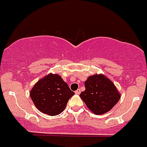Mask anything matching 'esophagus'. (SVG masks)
Returning a JSON list of instances; mask_svg holds the SVG:
<instances>
[{
	"mask_svg": "<svg viewBox=\"0 0 147 147\" xmlns=\"http://www.w3.org/2000/svg\"><path fill=\"white\" fill-rule=\"evenodd\" d=\"M75 94H77V95H79V94L80 93V92H81L80 89H78V90H77L76 91H75Z\"/></svg>",
	"mask_w": 147,
	"mask_h": 147,
	"instance_id": "obj_1",
	"label": "esophagus"
}]
</instances>
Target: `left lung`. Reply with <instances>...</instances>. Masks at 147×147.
<instances>
[{
  "label": "left lung",
  "instance_id": "1",
  "mask_svg": "<svg viewBox=\"0 0 147 147\" xmlns=\"http://www.w3.org/2000/svg\"><path fill=\"white\" fill-rule=\"evenodd\" d=\"M85 90L80 96L90 111L95 115L110 111L119 102L121 94L109 78L103 74H95L85 82Z\"/></svg>",
  "mask_w": 147,
  "mask_h": 147
}]
</instances>
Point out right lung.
I'll return each mask as SVG.
<instances>
[{
	"instance_id": "obj_1",
	"label": "right lung",
	"mask_w": 147,
	"mask_h": 147,
	"mask_svg": "<svg viewBox=\"0 0 147 147\" xmlns=\"http://www.w3.org/2000/svg\"><path fill=\"white\" fill-rule=\"evenodd\" d=\"M75 92L58 74L49 73L41 78L30 91V97L39 111L57 116L66 108Z\"/></svg>"
}]
</instances>
